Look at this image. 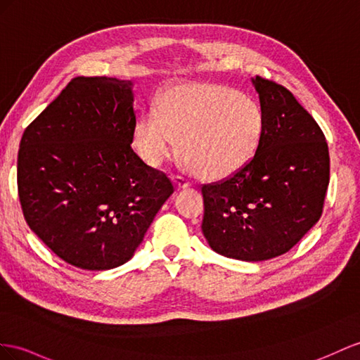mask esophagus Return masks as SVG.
I'll return each mask as SVG.
<instances>
[{"label":"esophagus","instance_id":"34e87169","mask_svg":"<svg viewBox=\"0 0 360 360\" xmlns=\"http://www.w3.org/2000/svg\"><path fill=\"white\" fill-rule=\"evenodd\" d=\"M172 179L174 182V186H176L178 188H186V187L191 186V182L186 176H181V174H173Z\"/></svg>","mask_w":360,"mask_h":360}]
</instances>
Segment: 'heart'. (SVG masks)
I'll return each instance as SVG.
<instances>
[{
  "label": "heart",
  "instance_id": "heart-1",
  "mask_svg": "<svg viewBox=\"0 0 360 360\" xmlns=\"http://www.w3.org/2000/svg\"><path fill=\"white\" fill-rule=\"evenodd\" d=\"M264 132L257 101L216 84H182L164 92L158 109L135 124L138 153L160 165L178 153L205 179H222L243 169L259 149Z\"/></svg>",
  "mask_w": 360,
  "mask_h": 360
}]
</instances>
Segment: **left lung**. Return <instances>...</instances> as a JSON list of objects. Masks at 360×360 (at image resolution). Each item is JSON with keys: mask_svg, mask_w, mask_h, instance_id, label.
Wrapping results in <instances>:
<instances>
[{"mask_svg": "<svg viewBox=\"0 0 360 360\" xmlns=\"http://www.w3.org/2000/svg\"><path fill=\"white\" fill-rule=\"evenodd\" d=\"M264 132L254 158L202 184V233L217 254L243 262L278 257L297 245L324 208L330 156L324 132L292 92L255 76Z\"/></svg>", "mask_w": 360, "mask_h": 360, "instance_id": "obj_1", "label": "left lung"}]
</instances>
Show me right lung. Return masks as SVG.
<instances>
[{
	"label": "right lung",
	"instance_id": "right-lung-1",
	"mask_svg": "<svg viewBox=\"0 0 360 360\" xmlns=\"http://www.w3.org/2000/svg\"><path fill=\"white\" fill-rule=\"evenodd\" d=\"M135 124L132 82L79 76L22 134L16 179L25 222L76 268L131 260L174 191L134 152Z\"/></svg>",
	"mask_w": 360,
	"mask_h": 360
}]
</instances>
